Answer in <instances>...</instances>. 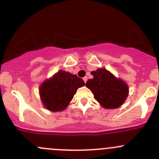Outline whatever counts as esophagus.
<instances>
[{
    "label": "esophagus",
    "instance_id": "esophagus-1",
    "mask_svg": "<svg viewBox=\"0 0 159 159\" xmlns=\"http://www.w3.org/2000/svg\"><path fill=\"white\" fill-rule=\"evenodd\" d=\"M83 80H84L85 83H86V81H87V76H85V77H83Z\"/></svg>",
    "mask_w": 159,
    "mask_h": 159
}]
</instances>
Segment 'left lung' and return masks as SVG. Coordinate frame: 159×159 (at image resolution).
<instances>
[{"instance_id":"left-lung-1","label":"left lung","mask_w":159,"mask_h":159,"mask_svg":"<svg viewBox=\"0 0 159 159\" xmlns=\"http://www.w3.org/2000/svg\"><path fill=\"white\" fill-rule=\"evenodd\" d=\"M91 74L93 78L86 82V86L93 93L95 99L105 108L120 107L127 97V85L105 69H98Z\"/></svg>"}]
</instances>
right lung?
<instances>
[{"label":"right lung","mask_w":159,"mask_h":159,"mask_svg":"<svg viewBox=\"0 0 159 159\" xmlns=\"http://www.w3.org/2000/svg\"><path fill=\"white\" fill-rule=\"evenodd\" d=\"M84 81L76 75L60 70L50 80H46L39 89L42 102L52 111H60L66 108Z\"/></svg>","instance_id":"obj_1"}]
</instances>
